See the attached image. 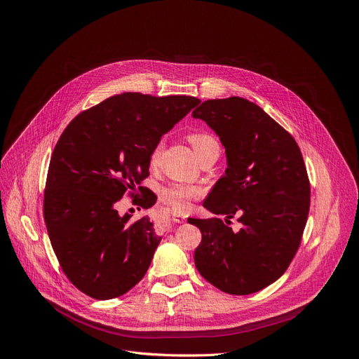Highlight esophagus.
Listing matches in <instances>:
<instances>
[{
    "mask_svg": "<svg viewBox=\"0 0 359 359\" xmlns=\"http://www.w3.org/2000/svg\"><path fill=\"white\" fill-rule=\"evenodd\" d=\"M172 219H173L175 222H177V224H182V222L186 221V217H184L183 214H180V212H173V214H172Z\"/></svg>",
    "mask_w": 359,
    "mask_h": 359,
    "instance_id": "1",
    "label": "esophagus"
}]
</instances>
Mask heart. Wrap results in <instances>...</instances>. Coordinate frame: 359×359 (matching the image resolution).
<instances>
[{
	"label": "heart",
	"mask_w": 359,
	"mask_h": 359,
	"mask_svg": "<svg viewBox=\"0 0 359 359\" xmlns=\"http://www.w3.org/2000/svg\"><path fill=\"white\" fill-rule=\"evenodd\" d=\"M187 140H189L198 158H201L203 154L208 153V151H212V149H217V148L219 149L217 140L212 135L206 134V132H194V134L187 137ZM160 148H161V145L158 144L153 149V153H151V156H149L151 164L157 163V158H158V154H160ZM198 195H199V191L196 189L195 186L182 184V183L170 184L161 191V199L164 201V203H167L170 208H173L177 212H183V211L189 208L191 201L194 198H196Z\"/></svg>",
	"instance_id": "heart-1"
}]
</instances>
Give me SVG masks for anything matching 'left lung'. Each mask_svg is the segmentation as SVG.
<instances>
[{
  "instance_id": "obj_1",
  "label": "left lung",
  "mask_w": 359,
  "mask_h": 359,
  "mask_svg": "<svg viewBox=\"0 0 359 359\" xmlns=\"http://www.w3.org/2000/svg\"><path fill=\"white\" fill-rule=\"evenodd\" d=\"M192 116L215 132L227 157L203 206L240 215L241 224L234 233L219 218L187 219L202 233L195 266L224 292H257L284 275L303 237L310 210L303 156L288 132L246 99L206 100Z\"/></svg>"
}]
</instances>
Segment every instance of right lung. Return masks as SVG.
Segmentation results:
<instances>
[{
	"instance_id": "add662e5",
	"label": "right lung",
	"mask_w": 359,
	"mask_h": 359,
	"mask_svg": "<svg viewBox=\"0 0 359 359\" xmlns=\"http://www.w3.org/2000/svg\"><path fill=\"white\" fill-rule=\"evenodd\" d=\"M201 100L122 93L74 118L52 153L43 215L52 249L68 279L96 299L135 287L161 241L148 217L130 221L116 202L140 189L142 208L154 198L141 182L160 138Z\"/></svg>"
}]
</instances>
